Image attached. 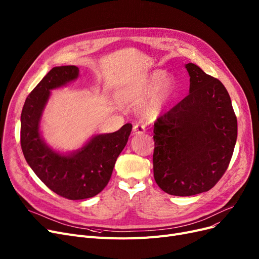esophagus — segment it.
<instances>
[{
  "label": "esophagus",
  "instance_id": "34e87169",
  "mask_svg": "<svg viewBox=\"0 0 259 259\" xmlns=\"http://www.w3.org/2000/svg\"><path fill=\"white\" fill-rule=\"evenodd\" d=\"M133 132L134 134H144L146 132V127L144 125H141V123H138L133 127Z\"/></svg>",
  "mask_w": 259,
  "mask_h": 259
}]
</instances>
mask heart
<instances>
[{
    "instance_id": "heart-1",
    "label": "heart",
    "mask_w": 259,
    "mask_h": 259,
    "mask_svg": "<svg viewBox=\"0 0 259 259\" xmlns=\"http://www.w3.org/2000/svg\"><path fill=\"white\" fill-rule=\"evenodd\" d=\"M176 81L172 78L166 77L164 71L157 70L126 90L125 96L132 103L141 104L150 96L142 106L141 111L145 118L153 119L161 115L176 93Z\"/></svg>"
}]
</instances>
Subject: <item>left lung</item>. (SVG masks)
<instances>
[{
    "mask_svg": "<svg viewBox=\"0 0 259 259\" xmlns=\"http://www.w3.org/2000/svg\"><path fill=\"white\" fill-rule=\"evenodd\" d=\"M189 94L154 122L153 175L165 193L187 197L216 185L237 140V118L221 81L185 64Z\"/></svg>",
    "mask_w": 259,
    "mask_h": 259,
    "instance_id": "left-lung-1",
    "label": "left lung"
}]
</instances>
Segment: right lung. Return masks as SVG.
Masks as SVG:
<instances>
[{
	"label": "right lung",
	"mask_w": 259,
	"mask_h": 259,
	"mask_svg": "<svg viewBox=\"0 0 259 259\" xmlns=\"http://www.w3.org/2000/svg\"><path fill=\"white\" fill-rule=\"evenodd\" d=\"M78 76L75 65L53 67L27 96L21 113V147L27 164L51 190L70 200L92 198L107 186L132 130L126 123L113 133L97 134L70 153L50 147L41 136L40 122L51 91Z\"/></svg>",
	"instance_id": "1"
}]
</instances>
